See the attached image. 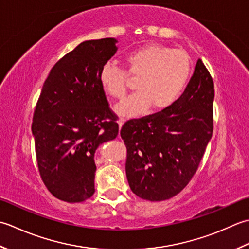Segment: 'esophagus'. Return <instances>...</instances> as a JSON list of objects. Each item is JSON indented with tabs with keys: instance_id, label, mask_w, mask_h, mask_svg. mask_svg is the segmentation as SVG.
<instances>
[{
	"instance_id": "esophagus-1",
	"label": "esophagus",
	"mask_w": 249,
	"mask_h": 249,
	"mask_svg": "<svg viewBox=\"0 0 249 249\" xmlns=\"http://www.w3.org/2000/svg\"><path fill=\"white\" fill-rule=\"evenodd\" d=\"M124 121H125L124 118H119V119L117 120V123H118V125H119L120 129H121V126H123V124H124Z\"/></svg>"
}]
</instances>
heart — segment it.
Masks as SVG:
<instances>
[{
  "instance_id": "heart-1",
  "label": "heart",
  "mask_w": 249,
  "mask_h": 249,
  "mask_svg": "<svg viewBox=\"0 0 249 249\" xmlns=\"http://www.w3.org/2000/svg\"><path fill=\"white\" fill-rule=\"evenodd\" d=\"M126 73L138 78L136 92L116 107L120 116L143 114L151 105L153 109H163L173 104L188 83L191 73L189 55L181 49H171L159 44H147L124 55ZM101 87L113 99H123L125 72L115 63L104 64L99 73Z\"/></svg>"
}]
</instances>
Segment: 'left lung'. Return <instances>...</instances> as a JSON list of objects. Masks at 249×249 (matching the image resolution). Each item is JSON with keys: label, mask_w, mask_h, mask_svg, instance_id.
Wrapping results in <instances>:
<instances>
[{"label": "left lung", "mask_w": 249, "mask_h": 249, "mask_svg": "<svg viewBox=\"0 0 249 249\" xmlns=\"http://www.w3.org/2000/svg\"><path fill=\"white\" fill-rule=\"evenodd\" d=\"M214 95L211 74L199 59L179 99L123 125L125 174L136 196L163 201L188 185L212 138Z\"/></svg>", "instance_id": "1"}]
</instances>
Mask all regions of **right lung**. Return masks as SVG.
Segmentation results:
<instances>
[{
	"mask_svg": "<svg viewBox=\"0 0 249 249\" xmlns=\"http://www.w3.org/2000/svg\"><path fill=\"white\" fill-rule=\"evenodd\" d=\"M116 44L113 37L85 40L53 65L44 83L32 134L40 177L59 200L76 203L92 196L95 150L118 135L99 82Z\"/></svg>",
	"mask_w": 249,
	"mask_h": 249,
	"instance_id": "obj_1",
	"label": "right lung"
}]
</instances>
